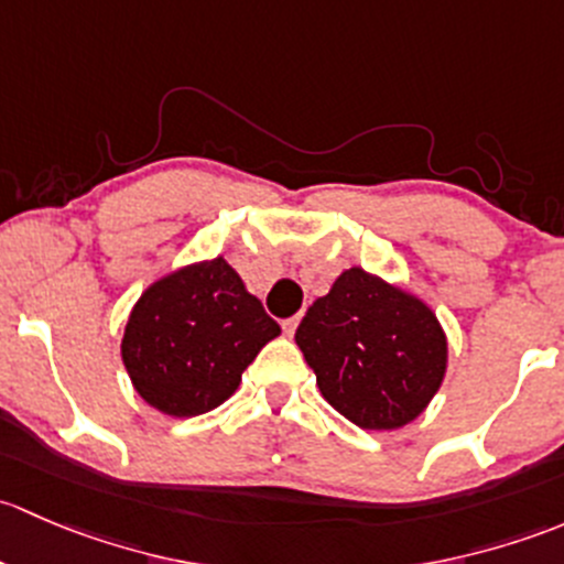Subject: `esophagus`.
Here are the masks:
<instances>
[{
	"mask_svg": "<svg viewBox=\"0 0 564 564\" xmlns=\"http://www.w3.org/2000/svg\"><path fill=\"white\" fill-rule=\"evenodd\" d=\"M299 321H301L299 315H295V317H288V321L282 323V330H284V334L293 336V334H295V328H299Z\"/></svg>",
	"mask_w": 564,
	"mask_h": 564,
	"instance_id": "esophagus-1",
	"label": "esophagus"
}]
</instances>
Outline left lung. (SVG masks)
<instances>
[{
    "label": "left lung",
    "mask_w": 564,
    "mask_h": 564,
    "mask_svg": "<svg viewBox=\"0 0 564 564\" xmlns=\"http://www.w3.org/2000/svg\"><path fill=\"white\" fill-rule=\"evenodd\" d=\"M295 345L325 402L361 429H399L437 393L448 341L423 301L350 269L306 310Z\"/></svg>",
    "instance_id": "obj_1"
}]
</instances>
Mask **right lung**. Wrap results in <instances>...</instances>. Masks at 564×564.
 I'll return each mask as SVG.
<instances>
[{
	"instance_id": "obj_1",
	"label": "right lung",
	"mask_w": 564,
	"mask_h": 564,
	"mask_svg": "<svg viewBox=\"0 0 564 564\" xmlns=\"http://www.w3.org/2000/svg\"><path fill=\"white\" fill-rule=\"evenodd\" d=\"M280 323L223 258L154 282L132 310L121 358L135 391L165 415L193 417L239 388Z\"/></svg>"
}]
</instances>
